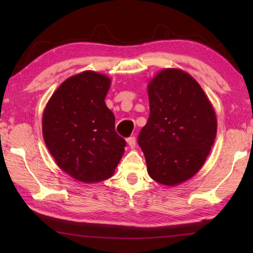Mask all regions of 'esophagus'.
<instances>
[{
    "instance_id": "1",
    "label": "esophagus",
    "mask_w": 253,
    "mask_h": 253,
    "mask_svg": "<svg viewBox=\"0 0 253 253\" xmlns=\"http://www.w3.org/2000/svg\"><path fill=\"white\" fill-rule=\"evenodd\" d=\"M127 143H128V145H129L130 148H135L136 147V137L135 136L128 137Z\"/></svg>"
}]
</instances>
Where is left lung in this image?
I'll return each mask as SVG.
<instances>
[{
    "label": "left lung",
    "instance_id": "1",
    "mask_svg": "<svg viewBox=\"0 0 253 253\" xmlns=\"http://www.w3.org/2000/svg\"><path fill=\"white\" fill-rule=\"evenodd\" d=\"M149 117L138 135L148 174L176 185L202 168L216 135L211 102L195 79L177 69L161 71L148 84Z\"/></svg>",
    "mask_w": 253,
    "mask_h": 253
}]
</instances>
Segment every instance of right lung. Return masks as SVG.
<instances>
[{
	"instance_id": "right-lung-1",
	"label": "right lung",
	"mask_w": 253,
	"mask_h": 253,
	"mask_svg": "<svg viewBox=\"0 0 253 253\" xmlns=\"http://www.w3.org/2000/svg\"><path fill=\"white\" fill-rule=\"evenodd\" d=\"M109 87L106 76L81 72L62 83L44 109L42 132L50 154L60 169L84 183L113 176L126 146L105 102Z\"/></svg>"
}]
</instances>
